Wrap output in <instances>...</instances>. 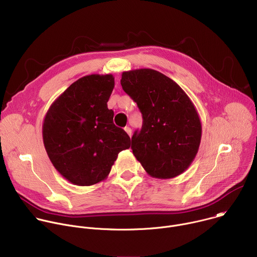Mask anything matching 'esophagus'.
Here are the masks:
<instances>
[{
    "instance_id": "obj_1",
    "label": "esophagus",
    "mask_w": 257,
    "mask_h": 257,
    "mask_svg": "<svg viewBox=\"0 0 257 257\" xmlns=\"http://www.w3.org/2000/svg\"><path fill=\"white\" fill-rule=\"evenodd\" d=\"M125 131H126V133H127L129 136H131V134H132V130H131V128H130V127H125Z\"/></svg>"
}]
</instances>
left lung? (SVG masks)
Listing matches in <instances>:
<instances>
[{
    "label": "left lung",
    "instance_id": "obj_1",
    "mask_svg": "<svg viewBox=\"0 0 257 257\" xmlns=\"http://www.w3.org/2000/svg\"><path fill=\"white\" fill-rule=\"evenodd\" d=\"M123 90L142 114L131 149L150 176L171 179L185 172L201 140V122L193 102L174 80L154 69L122 73Z\"/></svg>",
    "mask_w": 257,
    "mask_h": 257
}]
</instances>
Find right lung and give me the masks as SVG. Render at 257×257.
<instances>
[{"mask_svg":"<svg viewBox=\"0 0 257 257\" xmlns=\"http://www.w3.org/2000/svg\"><path fill=\"white\" fill-rule=\"evenodd\" d=\"M115 86L112 74H91L72 83L50 106L43 124L47 154L72 184L91 186L111 172L118 154L131 139L113 122L107 100Z\"/></svg>","mask_w":257,"mask_h":257,"instance_id":"right-lung-1","label":"right lung"}]
</instances>
